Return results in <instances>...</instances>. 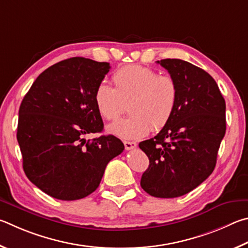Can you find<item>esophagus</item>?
<instances>
[{"instance_id":"esophagus-1","label":"esophagus","mask_w":248,"mask_h":248,"mask_svg":"<svg viewBox=\"0 0 248 248\" xmlns=\"http://www.w3.org/2000/svg\"><path fill=\"white\" fill-rule=\"evenodd\" d=\"M124 146H125V149H126V150H132V149L136 148L137 144L135 141H124Z\"/></svg>"}]
</instances>
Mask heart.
I'll return each instance as SVG.
<instances>
[{
	"label": "heart",
	"mask_w": 248,
	"mask_h": 248,
	"mask_svg": "<svg viewBox=\"0 0 248 248\" xmlns=\"http://www.w3.org/2000/svg\"><path fill=\"white\" fill-rule=\"evenodd\" d=\"M114 87L100 82L94 91L95 108L103 119L115 120L128 102L127 117L108 126V132L123 140H137L159 131L170 122L176 108L179 88L171 75H159L142 65L122 67L112 76Z\"/></svg>",
	"instance_id": "1"
}]
</instances>
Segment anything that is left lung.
<instances>
[{
  "label": "left lung",
  "instance_id": "1",
  "mask_svg": "<svg viewBox=\"0 0 248 248\" xmlns=\"http://www.w3.org/2000/svg\"><path fill=\"white\" fill-rule=\"evenodd\" d=\"M157 63L175 79L179 98L170 122L157 136L140 142L149 158L140 185L154 197L175 198L196 188L215 170L227 129L225 101L203 69L179 59Z\"/></svg>",
  "mask_w": 248,
  "mask_h": 248
}]
</instances>
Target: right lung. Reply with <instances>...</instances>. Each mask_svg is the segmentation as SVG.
<instances>
[{"label":"right lung","instance_id":"right-lung-1","mask_svg":"<svg viewBox=\"0 0 248 248\" xmlns=\"http://www.w3.org/2000/svg\"><path fill=\"white\" fill-rule=\"evenodd\" d=\"M110 64L72 58L42 72L21 101L17 140L29 181L51 197L76 201L93 193L107 164L123 153L113 135L86 140L103 129L94 91Z\"/></svg>","mask_w":248,"mask_h":248}]
</instances>
